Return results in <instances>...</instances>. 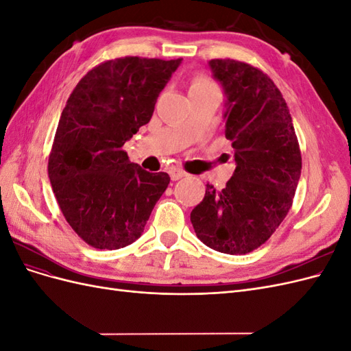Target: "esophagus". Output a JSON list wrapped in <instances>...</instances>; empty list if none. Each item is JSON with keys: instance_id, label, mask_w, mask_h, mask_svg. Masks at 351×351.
<instances>
[{"instance_id": "obj_1", "label": "esophagus", "mask_w": 351, "mask_h": 351, "mask_svg": "<svg viewBox=\"0 0 351 351\" xmlns=\"http://www.w3.org/2000/svg\"><path fill=\"white\" fill-rule=\"evenodd\" d=\"M168 174H169V177H171V180H180V178H183V177H186L187 176V173L184 171V169H182V168H171L168 171Z\"/></svg>"}]
</instances>
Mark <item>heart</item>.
Listing matches in <instances>:
<instances>
[{
    "label": "heart",
    "mask_w": 351,
    "mask_h": 351,
    "mask_svg": "<svg viewBox=\"0 0 351 351\" xmlns=\"http://www.w3.org/2000/svg\"><path fill=\"white\" fill-rule=\"evenodd\" d=\"M209 90H218V86L209 77L204 76V74H196V76L192 79V82H190V86H189L190 95L209 92Z\"/></svg>",
    "instance_id": "b5f03b06"
}]
</instances>
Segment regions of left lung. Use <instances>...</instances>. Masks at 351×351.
Wrapping results in <instances>:
<instances>
[{
  "mask_svg": "<svg viewBox=\"0 0 351 351\" xmlns=\"http://www.w3.org/2000/svg\"><path fill=\"white\" fill-rule=\"evenodd\" d=\"M209 67L228 98L226 137L236 169L222 190L206 184L190 221L208 247L246 254L289 214L302 173L300 146L290 110L268 74L231 58L210 60Z\"/></svg>",
  "mask_w": 351,
  "mask_h": 351,
  "instance_id": "obj_1",
  "label": "left lung"
}]
</instances>
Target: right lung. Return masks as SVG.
Segmentation results:
<instances>
[{"label": "right lung", "mask_w": 351, "mask_h": 351, "mask_svg": "<svg viewBox=\"0 0 351 351\" xmlns=\"http://www.w3.org/2000/svg\"><path fill=\"white\" fill-rule=\"evenodd\" d=\"M182 58L121 57L89 70L73 89L48 159L58 206L95 249H121L142 236L169 183L129 161L124 143L147 124Z\"/></svg>", "instance_id": "obj_1"}]
</instances>
